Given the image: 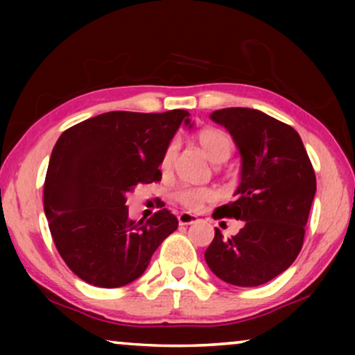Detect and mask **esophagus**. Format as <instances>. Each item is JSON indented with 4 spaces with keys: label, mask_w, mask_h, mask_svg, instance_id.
Returning <instances> with one entry per match:
<instances>
[{
    "label": "esophagus",
    "mask_w": 355,
    "mask_h": 355,
    "mask_svg": "<svg viewBox=\"0 0 355 355\" xmlns=\"http://www.w3.org/2000/svg\"><path fill=\"white\" fill-rule=\"evenodd\" d=\"M178 221L181 226H189V225H192V223L197 221V216L192 215V213H189V211H182L178 215Z\"/></svg>",
    "instance_id": "obj_1"
}]
</instances>
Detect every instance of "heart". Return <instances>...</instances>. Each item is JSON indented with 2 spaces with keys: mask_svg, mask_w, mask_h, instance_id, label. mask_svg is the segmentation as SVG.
<instances>
[{
  "mask_svg": "<svg viewBox=\"0 0 355 355\" xmlns=\"http://www.w3.org/2000/svg\"><path fill=\"white\" fill-rule=\"evenodd\" d=\"M198 145H200L202 152L205 157L210 159L211 163H225L231 155V139L223 132V130L218 129H203L200 134H198ZM174 157H176V145L171 144L168 145V148L164 150L162 157V169L164 173L171 171ZM173 198L176 202L181 203L189 210H197L200 208L203 203L211 200L213 198V191L208 187H196V186H182L179 187L176 192L173 193Z\"/></svg>",
  "mask_w": 355,
  "mask_h": 355,
  "instance_id": "heart-1",
  "label": "heart"
}]
</instances>
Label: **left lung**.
<instances>
[{"instance_id":"obj_1","label":"left lung","mask_w":355,"mask_h":355,"mask_svg":"<svg viewBox=\"0 0 355 355\" xmlns=\"http://www.w3.org/2000/svg\"><path fill=\"white\" fill-rule=\"evenodd\" d=\"M213 123L231 134L241 155L236 200L213 218H236L242 227L205 250L210 270L226 283L254 288L283 273L297 259L317 179L302 139L291 125L252 108L213 111Z\"/></svg>"}]
</instances>
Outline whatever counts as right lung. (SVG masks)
<instances>
[{
    "mask_svg": "<svg viewBox=\"0 0 355 355\" xmlns=\"http://www.w3.org/2000/svg\"><path fill=\"white\" fill-rule=\"evenodd\" d=\"M186 110L110 111L72 125L51 152L43 207L66 265L96 288H121L147 270L159 244L178 230L166 208L147 223L129 220L125 193L162 181V157Z\"/></svg>",
    "mask_w": 355,
    "mask_h": 355,
    "instance_id": "right-lung-1",
    "label": "right lung"
}]
</instances>
